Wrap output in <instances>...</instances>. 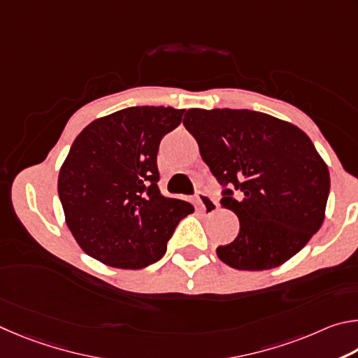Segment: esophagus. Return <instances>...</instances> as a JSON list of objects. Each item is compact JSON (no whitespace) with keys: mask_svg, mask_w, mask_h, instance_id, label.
Masks as SVG:
<instances>
[{"mask_svg":"<svg viewBox=\"0 0 358 358\" xmlns=\"http://www.w3.org/2000/svg\"><path fill=\"white\" fill-rule=\"evenodd\" d=\"M196 201L199 206V210L204 212V214H214V212L218 209V203L215 198H212L210 195L204 192H198L196 193Z\"/></svg>","mask_w":358,"mask_h":358,"instance_id":"obj_1","label":"esophagus"}]
</instances>
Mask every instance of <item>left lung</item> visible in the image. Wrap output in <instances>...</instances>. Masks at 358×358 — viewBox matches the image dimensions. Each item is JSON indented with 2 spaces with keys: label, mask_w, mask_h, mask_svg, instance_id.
I'll list each match as a JSON object with an SVG mask.
<instances>
[{
  "label": "left lung",
  "mask_w": 358,
  "mask_h": 358,
  "mask_svg": "<svg viewBox=\"0 0 358 358\" xmlns=\"http://www.w3.org/2000/svg\"><path fill=\"white\" fill-rule=\"evenodd\" d=\"M184 125L223 187L220 204L241 222L218 258L239 271H267L297 255L321 228L330 192L329 168L308 135L252 110L192 108Z\"/></svg>",
  "instance_id": "1"
}]
</instances>
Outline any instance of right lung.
<instances>
[{
  "mask_svg": "<svg viewBox=\"0 0 358 358\" xmlns=\"http://www.w3.org/2000/svg\"><path fill=\"white\" fill-rule=\"evenodd\" d=\"M184 111L130 106L96 119L75 138L58 195L69 229L91 258L119 268L154 264L179 222L195 210L159 189L160 141Z\"/></svg>",
  "mask_w": 358,
  "mask_h": 358,
  "instance_id": "1",
  "label": "right lung"
}]
</instances>
